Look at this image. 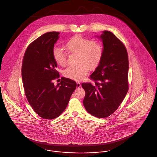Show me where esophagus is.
I'll return each instance as SVG.
<instances>
[{
  "label": "esophagus",
  "mask_w": 157,
  "mask_h": 157,
  "mask_svg": "<svg viewBox=\"0 0 157 157\" xmlns=\"http://www.w3.org/2000/svg\"><path fill=\"white\" fill-rule=\"evenodd\" d=\"M76 83H77V88H80L81 86L80 82H76Z\"/></svg>",
  "instance_id": "obj_1"
}]
</instances>
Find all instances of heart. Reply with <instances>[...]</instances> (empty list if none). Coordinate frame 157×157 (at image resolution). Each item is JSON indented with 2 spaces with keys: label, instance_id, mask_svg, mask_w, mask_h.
Instances as JSON below:
<instances>
[{
  "label": "heart",
  "instance_id": "heart-1",
  "mask_svg": "<svg viewBox=\"0 0 157 157\" xmlns=\"http://www.w3.org/2000/svg\"><path fill=\"white\" fill-rule=\"evenodd\" d=\"M65 48L71 54L76 55L77 65L69 67L63 72L67 78L75 81L82 79L87 74L89 68L94 69L99 64L104 54L101 43L97 40L76 36L67 42ZM52 55L55 62L60 67L67 63V54L59 48L53 49Z\"/></svg>",
  "mask_w": 157,
  "mask_h": 157
}]
</instances>
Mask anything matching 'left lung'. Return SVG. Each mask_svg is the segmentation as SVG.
<instances>
[{"instance_id":"1","label":"left lung","mask_w":157,"mask_h":157,"mask_svg":"<svg viewBox=\"0 0 157 157\" xmlns=\"http://www.w3.org/2000/svg\"><path fill=\"white\" fill-rule=\"evenodd\" d=\"M104 54L95 71L90 75L94 83H82L85 91L83 105L97 118L110 116L120 106L129 89V61L127 48L113 33L104 31L100 36Z\"/></svg>"}]
</instances>
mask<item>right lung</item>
Here are the masks:
<instances>
[{
    "instance_id": "right-lung-1",
    "label": "right lung",
    "mask_w": 157,
    "mask_h": 157,
    "mask_svg": "<svg viewBox=\"0 0 157 157\" xmlns=\"http://www.w3.org/2000/svg\"><path fill=\"white\" fill-rule=\"evenodd\" d=\"M59 35L58 32H50L38 37L28 46L23 58L26 97L34 111L46 120L55 119L63 112L77 85L63 77L56 86L53 82L60 77L52 55Z\"/></svg>"
}]
</instances>
